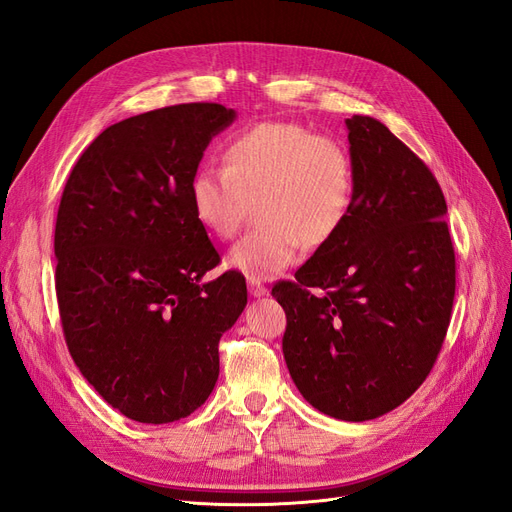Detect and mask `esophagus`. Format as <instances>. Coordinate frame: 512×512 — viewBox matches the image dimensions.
<instances>
[{"label": "esophagus", "instance_id": "obj_1", "mask_svg": "<svg viewBox=\"0 0 512 512\" xmlns=\"http://www.w3.org/2000/svg\"><path fill=\"white\" fill-rule=\"evenodd\" d=\"M249 293L253 298H263V295H268V289L263 287L259 280H249Z\"/></svg>", "mask_w": 512, "mask_h": 512}]
</instances>
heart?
<instances>
[{
    "label": "heart",
    "mask_w": 512,
    "mask_h": 512,
    "mask_svg": "<svg viewBox=\"0 0 512 512\" xmlns=\"http://www.w3.org/2000/svg\"><path fill=\"white\" fill-rule=\"evenodd\" d=\"M355 163L346 146L289 121L246 127L223 146V168L189 180L195 221L217 240H232L257 202L259 225L227 255L249 280H268L300 257L304 244H327L355 204Z\"/></svg>",
    "instance_id": "b5f03b06"
}]
</instances>
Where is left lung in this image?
I'll use <instances>...</instances> for the list:
<instances>
[{"label":"left lung","instance_id":"left-lung-1","mask_svg":"<svg viewBox=\"0 0 512 512\" xmlns=\"http://www.w3.org/2000/svg\"><path fill=\"white\" fill-rule=\"evenodd\" d=\"M346 129L357 178L351 217L272 295L287 315L283 353L306 402L368 421L408 400L434 368L451 321L455 251L430 168L381 121L353 114Z\"/></svg>","mask_w":512,"mask_h":512}]
</instances>
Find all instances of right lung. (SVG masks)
<instances>
[{
    "instance_id": "right-lung-1",
    "label": "right lung",
    "mask_w": 512,
    "mask_h": 512,
    "mask_svg": "<svg viewBox=\"0 0 512 512\" xmlns=\"http://www.w3.org/2000/svg\"><path fill=\"white\" fill-rule=\"evenodd\" d=\"M236 112L178 104L97 136L65 183L55 225L63 336L82 376L127 419L172 423L219 378V340L246 306L189 206V180Z\"/></svg>"
}]
</instances>
